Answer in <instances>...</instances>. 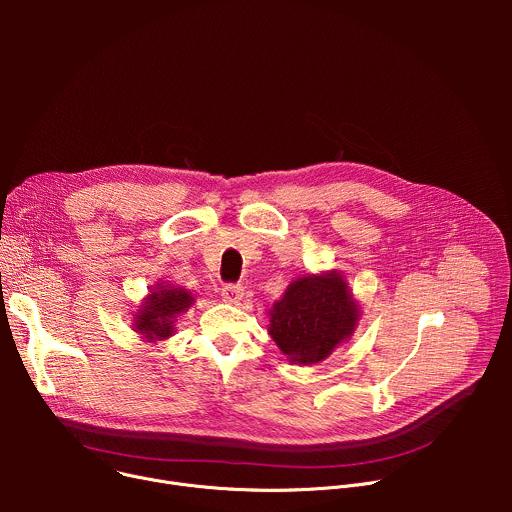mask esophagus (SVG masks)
Masks as SVG:
<instances>
[{
  "instance_id": "esophagus-1",
  "label": "esophagus",
  "mask_w": 512,
  "mask_h": 512,
  "mask_svg": "<svg viewBox=\"0 0 512 512\" xmlns=\"http://www.w3.org/2000/svg\"><path fill=\"white\" fill-rule=\"evenodd\" d=\"M243 296H245V289L241 285H225L223 287V300L227 304H235L237 306L243 300Z\"/></svg>"
}]
</instances>
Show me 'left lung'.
<instances>
[{
  "label": "left lung",
  "instance_id": "8db88e82",
  "mask_svg": "<svg viewBox=\"0 0 512 512\" xmlns=\"http://www.w3.org/2000/svg\"><path fill=\"white\" fill-rule=\"evenodd\" d=\"M360 314V304L340 271L308 273L291 281L273 302L267 332L291 364L310 367L354 334Z\"/></svg>",
  "mask_w": 512,
  "mask_h": 512
}]
</instances>
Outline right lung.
I'll return each instance as SVG.
<instances>
[{
  "instance_id": "right-lung-1",
  "label": "right lung",
  "mask_w": 512,
  "mask_h": 512,
  "mask_svg": "<svg viewBox=\"0 0 512 512\" xmlns=\"http://www.w3.org/2000/svg\"><path fill=\"white\" fill-rule=\"evenodd\" d=\"M194 304L188 289L170 281H158L150 287L131 318V328L143 342H164L176 334L178 318Z\"/></svg>"
}]
</instances>
